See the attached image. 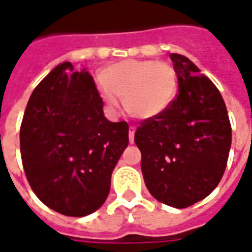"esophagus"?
I'll return each instance as SVG.
<instances>
[{
  "label": "esophagus",
  "instance_id": "obj_1",
  "mask_svg": "<svg viewBox=\"0 0 252 252\" xmlns=\"http://www.w3.org/2000/svg\"><path fill=\"white\" fill-rule=\"evenodd\" d=\"M135 131L136 128L135 126H129V132H128V136H129V143H133V136H135Z\"/></svg>",
  "mask_w": 252,
  "mask_h": 252
}]
</instances>
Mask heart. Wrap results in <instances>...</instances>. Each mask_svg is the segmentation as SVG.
<instances>
[{
	"mask_svg": "<svg viewBox=\"0 0 252 252\" xmlns=\"http://www.w3.org/2000/svg\"><path fill=\"white\" fill-rule=\"evenodd\" d=\"M177 93L178 75L166 62L124 61L101 72L99 95L110 113L117 112L119 99H123V106L131 117L153 120L169 110Z\"/></svg>",
	"mask_w": 252,
	"mask_h": 252,
	"instance_id": "obj_1",
	"label": "heart"
}]
</instances>
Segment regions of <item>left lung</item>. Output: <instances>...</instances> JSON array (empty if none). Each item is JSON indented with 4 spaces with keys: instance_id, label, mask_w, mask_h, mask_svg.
I'll use <instances>...</instances> for the list:
<instances>
[{
    "instance_id": "1",
    "label": "left lung",
    "mask_w": 252,
    "mask_h": 252,
    "mask_svg": "<svg viewBox=\"0 0 252 252\" xmlns=\"http://www.w3.org/2000/svg\"><path fill=\"white\" fill-rule=\"evenodd\" d=\"M178 94L167 112L135 132L148 191L178 209L204 200L227 167L232 129L215 83L188 58L171 54Z\"/></svg>"
}]
</instances>
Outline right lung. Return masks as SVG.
I'll list each match as a JSON object with an SVG mask.
<instances>
[{
    "label": "right lung",
    "instance_id": "right-lung-1",
    "mask_svg": "<svg viewBox=\"0 0 252 252\" xmlns=\"http://www.w3.org/2000/svg\"><path fill=\"white\" fill-rule=\"evenodd\" d=\"M86 68L57 66L33 90L20 128L27 180L37 198L64 216L93 213L128 146L126 121L110 123Z\"/></svg>",
    "mask_w": 252,
    "mask_h": 252
}]
</instances>
